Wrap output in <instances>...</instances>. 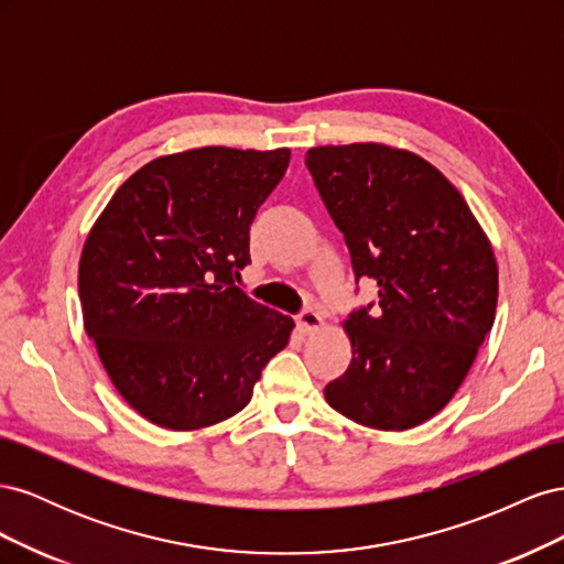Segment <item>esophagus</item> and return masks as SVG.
<instances>
[{"label":"esophagus","instance_id":"esophagus-1","mask_svg":"<svg viewBox=\"0 0 564 564\" xmlns=\"http://www.w3.org/2000/svg\"><path fill=\"white\" fill-rule=\"evenodd\" d=\"M296 324H299V327H301L305 334H311V332H315V329L322 327L324 319H322V315H319L317 311H303V313H299Z\"/></svg>","mask_w":564,"mask_h":564}]
</instances>
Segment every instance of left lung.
<instances>
[{
    "label": "left lung",
    "mask_w": 564,
    "mask_h": 564,
    "mask_svg": "<svg viewBox=\"0 0 564 564\" xmlns=\"http://www.w3.org/2000/svg\"><path fill=\"white\" fill-rule=\"evenodd\" d=\"M305 166L344 232L355 280L379 284L377 305L344 322L352 360L324 398L367 429H414L454 398L491 329V242L464 195L414 152L319 145Z\"/></svg>",
    "instance_id": "obj_1"
}]
</instances>
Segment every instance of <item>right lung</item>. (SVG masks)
Returning a JSON list of instances; mask_svg holds the SVG:
<instances>
[{
	"mask_svg": "<svg viewBox=\"0 0 564 564\" xmlns=\"http://www.w3.org/2000/svg\"><path fill=\"white\" fill-rule=\"evenodd\" d=\"M289 148L207 145L129 176L79 259L84 329L129 406L169 431L235 416L294 319L235 280L251 263L249 228L282 181Z\"/></svg>",
	"mask_w": 564,
	"mask_h": 564,
	"instance_id": "right-lung-1",
	"label": "right lung"
}]
</instances>
